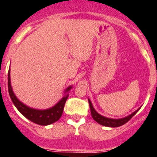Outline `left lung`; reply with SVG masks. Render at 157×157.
Masks as SVG:
<instances>
[{
	"label": "left lung",
	"instance_id": "left-lung-1",
	"mask_svg": "<svg viewBox=\"0 0 157 157\" xmlns=\"http://www.w3.org/2000/svg\"><path fill=\"white\" fill-rule=\"evenodd\" d=\"M88 102L89 105H90V109H91V117H92L93 119L96 121L97 123H98L101 125L105 127H109V128H117V127L122 126L124 124H126L128 121H129L137 113L138 110L140 109V108H138V109L135 110V112L132 113L131 114L128 115V117H125L124 118H120V119H113V118H108V117H105L104 116H101V114L98 113L94 108L93 107L92 103H91V100L88 98Z\"/></svg>",
	"mask_w": 157,
	"mask_h": 157
}]
</instances>
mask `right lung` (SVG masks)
I'll return each instance as SVG.
<instances>
[{
	"mask_svg": "<svg viewBox=\"0 0 157 157\" xmlns=\"http://www.w3.org/2000/svg\"><path fill=\"white\" fill-rule=\"evenodd\" d=\"M8 93H9L10 98L12 99V102L16 107L17 109L32 122L35 123L39 125L47 126L49 124L59 121V119L62 117L63 112V109L65 106V103L69 97V91L73 88V86H69L64 91L63 97L59 100L54 106L51 107L46 109H36L30 108L25 105L24 103L19 101L15 96L13 90H12V84H11V78H10V70H8Z\"/></svg>",
	"mask_w": 157,
	"mask_h": 157,
	"instance_id": "right-lung-1",
	"label": "right lung"
}]
</instances>
